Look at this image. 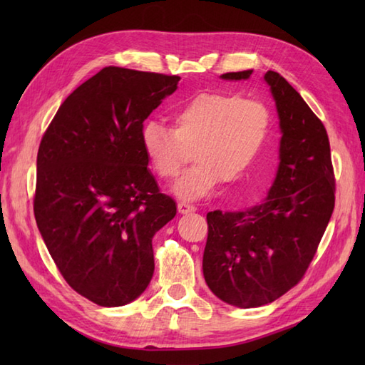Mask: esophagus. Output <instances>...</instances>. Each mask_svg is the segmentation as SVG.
I'll return each instance as SVG.
<instances>
[{
  "label": "esophagus",
  "instance_id": "esophagus-1",
  "mask_svg": "<svg viewBox=\"0 0 365 365\" xmlns=\"http://www.w3.org/2000/svg\"><path fill=\"white\" fill-rule=\"evenodd\" d=\"M177 208H178V213H182V215L196 212V207L191 205V204H187V202H178Z\"/></svg>",
  "mask_w": 365,
  "mask_h": 365
}]
</instances>
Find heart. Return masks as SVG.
<instances>
[{
	"label": "heart",
	"instance_id": "heart-1",
	"mask_svg": "<svg viewBox=\"0 0 365 365\" xmlns=\"http://www.w3.org/2000/svg\"><path fill=\"white\" fill-rule=\"evenodd\" d=\"M174 128L149 120L141 128V147L153 173L173 180L191 160L174 187L182 199L207 196L221 180L235 183L250 173L265 150L273 131V114L260 100H245L234 92H205L178 106Z\"/></svg>",
	"mask_w": 365,
	"mask_h": 365
}]
</instances>
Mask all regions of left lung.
Returning a JSON list of instances; mask_svg holds the SVG:
<instances>
[{"instance_id":"8db88e82","label":"left lung","mask_w":365,"mask_h":365,"mask_svg":"<svg viewBox=\"0 0 365 365\" xmlns=\"http://www.w3.org/2000/svg\"><path fill=\"white\" fill-rule=\"evenodd\" d=\"M252 71L221 75L247 80ZM263 80L274 98L281 143L276 178L262 204L208 212L204 277L216 297L242 309L273 302L304 276L334 210V170L322 120L277 72Z\"/></svg>"}]
</instances>
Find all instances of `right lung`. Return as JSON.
Returning a JSON list of instances; mask_svg holds the SVG:
<instances>
[{"label": "right lung", "mask_w": 365, "mask_h": 365, "mask_svg": "<svg viewBox=\"0 0 365 365\" xmlns=\"http://www.w3.org/2000/svg\"><path fill=\"white\" fill-rule=\"evenodd\" d=\"M178 81L105 67L64 100L38 145V232L67 284L98 306H125L147 289L152 238L177 213L139 135Z\"/></svg>", "instance_id": "right-lung-1"}]
</instances>
